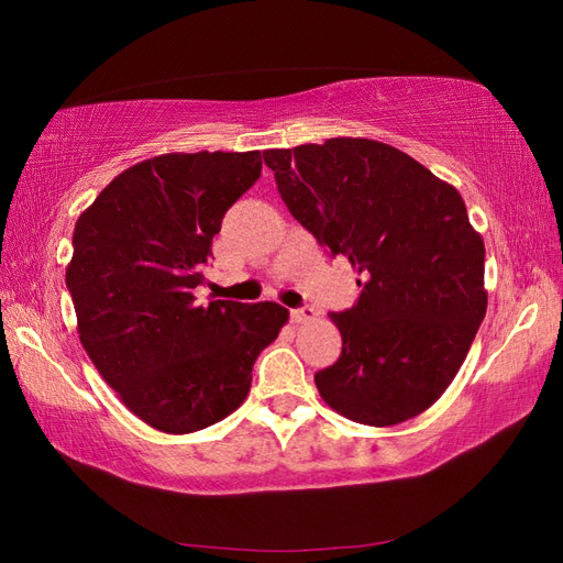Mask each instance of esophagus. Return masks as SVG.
<instances>
[{
  "label": "esophagus",
  "instance_id": "obj_1",
  "mask_svg": "<svg viewBox=\"0 0 563 563\" xmlns=\"http://www.w3.org/2000/svg\"><path fill=\"white\" fill-rule=\"evenodd\" d=\"M290 319L295 321V324H307V321H314L317 319V309L309 307V305L290 309Z\"/></svg>",
  "mask_w": 563,
  "mask_h": 563
}]
</instances>
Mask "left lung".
I'll return each instance as SVG.
<instances>
[{
	"mask_svg": "<svg viewBox=\"0 0 563 563\" xmlns=\"http://www.w3.org/2000/svg\"><path fill=\"white\" fill-rule=\"evenodd\" d=\"M263 162L292 218L361 275L357 302L331 312L343 349L314 375L321 399L365 426L423 413L486 314V251L457 188L363 137L268 150Z\"/></svg>",
	"mask_w": 563,
	"mask_h": 563,
	"instance_id": "obj_1",
	"label": "left lung"
}]
</instances>
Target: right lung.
<instances>
[{"mask_svg": "<svg viewBox=\"0 0 563 563\" xmlns=\"http://www.w3.org/2000/svg\"><path fill=\"white\" fill-rule=\"evenodd\" d=\"M261 166V152L162 154L118 174L75 224L65 280L79 341L128 409L164 433L239 409L288 321L275 302L196 300L212 236Z\"/></svg>", "mask_w": 563, "mask_h": 563, "instance_id": "obj_1", "label": "right lung"}]
</instances>
